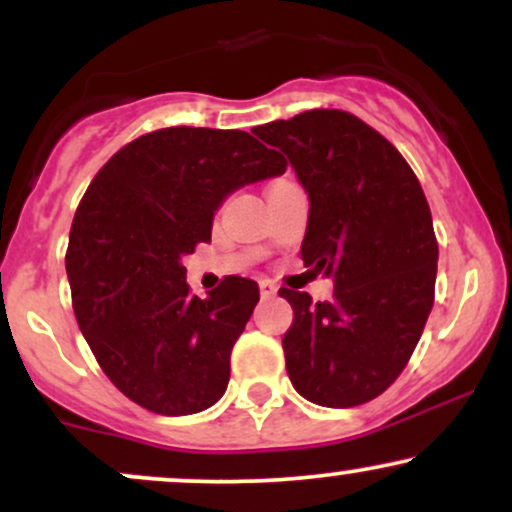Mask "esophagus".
Returning a JSON list of instances; mask_svg holds the SVG:
<instances>
[{"label": "esophagus", "mask_w": 512, "mask_h": 512, "mask_svg": "<svg viewBox=\"0 0 512 512\" xmlns=\"http://www.w3.org/2000/svg\"><path fill=\"white\" fill-rule=\"evenodd\" d=\"M260 296L262 298H274L276 296V286L272 281H260Z\"/></svg>", "instance_id": "1"}]
</instances>
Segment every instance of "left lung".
I'll return each instance as SVG.
<instances>
[{"mask_svg": "<svg viewBox=\"0 0 512 512\" xmlns=\"http://www.w3.org/2000/svg\"><path fill=\"white\" fill-rule=\"evenodd\" d=\"M252 132L289 156L308 192L301 257L334 281L332 301L281 289L293 308L286 370L298 395L346 409L385 392L433 308L438 243L414 170L344 110H308Z\"/></svg>", "mask_w": 512, "mask_h": 512, "instance_id": "1", "label": "left lung"}]
</instances>
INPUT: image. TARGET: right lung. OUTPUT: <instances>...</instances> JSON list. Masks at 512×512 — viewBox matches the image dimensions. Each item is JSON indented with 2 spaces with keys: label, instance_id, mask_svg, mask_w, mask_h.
I'll use <instances>...</instances> for the list:
<instances>
[{
  "label": "right lung",
  "instance_id": "1",
  "mask_svg": "<svg viewBox=\"0 0 512 512\" xmlns=\"http://www.w3.org/2000/svg\"><path fill=\"white\" fill-rule=\"evenodd\" d=\"M284 170V156L240 129L166 127L117 151L88 185L69 231L74 313L105 375L139 407L185 416L223 397L260 289L226 276L199 298L182 260L209 243L228 195Z\"/></svg>",
  "mask_w": 512,
  "mask_h": 512
}]
</instances>
